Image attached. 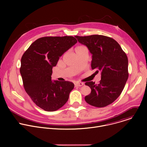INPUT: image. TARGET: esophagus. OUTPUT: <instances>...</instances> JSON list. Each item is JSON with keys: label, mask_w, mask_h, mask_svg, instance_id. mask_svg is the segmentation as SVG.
<instances>
[{"label": "esophagus", "mask_w": 147, "mask_h": 147, "mask_svg": "<svg viewBox=\"0 0 147 147\" xmlns=\"http://www.w3.org/2000/svg\"><path fill=\"white\" fill-rule=\"evenodd\" d=\"M84 85V84L82 82H77L75 84V86L76 87H81Z\"/></svg>", "instance_id": "1"}]
</instances>
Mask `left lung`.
<instances>
[{
    "label": "left lung",
    "mask_w": 147,
    "mask_h": 147,
    "mask_svg": "<svg viewBox=\"0 0 147 147\" xmlns=\"http://www.w3.org/2000/svg\"><path fill=\"white\" fill-rule=\"evenodd\" d=\"M75 37L92 55V69L101 72L98 84L93 81L86 82L91 92L85 100L91 106L105 107L120 96L128 79L127 55L117 42L111 37L101 35Z\"/></svg>",
    "instance_id": "1"
}]
</instances>
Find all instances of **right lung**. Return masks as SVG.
Instances as JSON below:
<instances>
[{
    "instance_id": "obj_1",
    "label": "right lung",
    "mask_w": 147,
    "mask_h": 147,
    "mask_svg": "<svg viewBox=\"0 0 147 147\" xmlns=\"http://www.w3.org/2000/svg\"><path fill=\"white\" fill-rule=\"evenodd\" d=\"M77 42L72 36L42 37L34 42L21 59L20 71L25 91L45 111L61 108L74 88L73 82L52 81L51 76L59 57Z\"/></svg>"
}]
</instances>
